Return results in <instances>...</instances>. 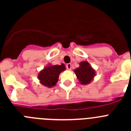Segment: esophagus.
<instances>
[{
    "instance_id": "esophagus-1",
    "label": "esophagus",
    "mask_w": 131,
    "mask_h": 131,
    "mask_svg": "<svg viewBox=\"0 0 131 131\" xmlns=\"http://www.w3.org/2000/svg\"><path fill=\"white\" fill-rule=\"evenodd\" d=\"M66 68H67V69H68V70H71V64L70 63H68V64L66 65Z\"/></svg>"
}]
</instances>
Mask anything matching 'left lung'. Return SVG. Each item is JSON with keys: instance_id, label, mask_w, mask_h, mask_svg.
Here are the masks:
<instances>
[{"instance_id": "1", "label": "left lung", "mask_w": 131, "mask_h": 131, "mask_svg": "<svg viewBox=\"0 0 131 131\" xmlns=\"http://www.w3.org/2000/svg\"><path fill=\"white\" fill-rule=\"evenodd\" d=\"M80 84H89L93 81L96 75L95 69L92 68L87 61H83L79 63V67L73 70Z\"/></svg>"}]
</instances>
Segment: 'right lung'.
<instances>
[{
  "instance_id": "right-lung-1",
  "label": "right lung",
  "mask_w": 131,
  "mask_h": 131,
  "mask_svg": "<svg viewBox=\"0 0 131 131\" xmlns=\"http://www.w3.org/2000/svg\"><path fill=\"white\" fill-rule=\"evenodd\" d=\"M66 70L63 63L61 65L48 64L38 73V79L43 86L52 88L58 81V77L61 72Z\"/></svg>"
}]
</instances>
